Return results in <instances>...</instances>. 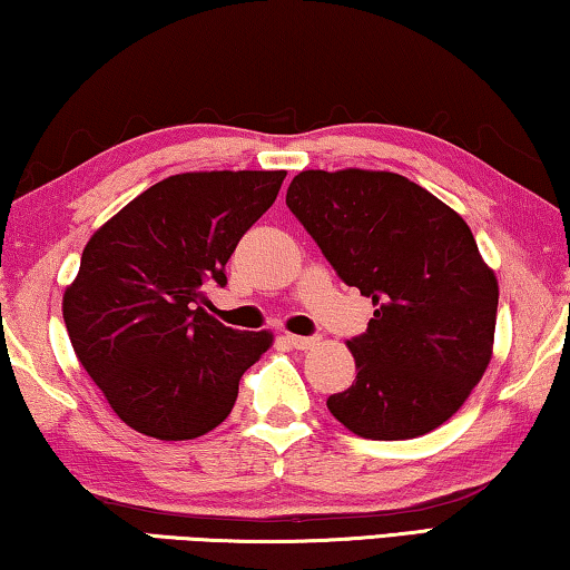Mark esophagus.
Wrapping results in <instances>:
<instances>
[{
  "label": "esophagus",
  "instance_id": "obj_1",
  "mask_svg": "<svg viewBox=\"0 0 570 570\" xmlns=\"http://www.w3.org/2000/svg\"><path fill=\"white\" fill-rule=\"evenodd\" d=\"M288 345L296 347V351H312L317 345V337H307V335H286Z\"/></svg>",
  "mask_w": 570,
  "mask_h": 570
}]
</instances>
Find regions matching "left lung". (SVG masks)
<instances>
[{"mask_svg": "<svg viewBox=\"0 0 570 570\" xmlns=\"http://www.w3.org/2000/svg\"><path fill=\"white\" fill-rule=\"evenodd\" d=\"M288 209L373 317L327 410L355 435L410 440L461 410L494 353L499 282L465 219L392 171H302Z\"/></svg>", "mask_w": 570, "mask_h": 570, "instance_id": "8db88e82", "label": "left lung"}]
</instances>
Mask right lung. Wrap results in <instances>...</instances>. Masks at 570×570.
I'll use <instances>...</instances> for the list:
<instances>
[{"instance_id": "add662e5", "label": "right lung", "mask_w": 570, "mask_h": 570, "mask_svg": "<svg viewBox=\"0 0 570 570\" xmlns=\"http://www.w3.org/2000/svg\"><path fill=\"white\" fill-rule=\"evenodd\" d=\"M286 171H189L153 184L89 237L63 292L76 358L127 428L194 440L227 420L274 345L204 312V288L276 202Z\"/></svg>"}]
</instances>
